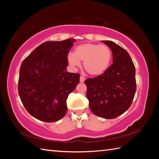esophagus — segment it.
<instances>
[{"label":"esophagus","mask_w":159,"mask_h":159,"mask_svg":"<svg viewBox=\"0 0 159 159\" xmlns=\"http://www.w3.org/2000/svg\"><path fill=\"white\" fill-rule=\"evenodd\" d=\"M85 80V78L84 76H80V83L84 82V80Z\"/></svg>","instance_id":"1"}]
</instances>
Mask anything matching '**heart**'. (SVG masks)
Segmentation results:
<instances>
[{"instance_id":"obj_1","label":"heart","mask_w":159,"mask_h":159,"mask_svg":"<svg viewBox=\"0 0 159 159\" xmlns=\"http://www.w3.org/2000/svg\"><path fill=\"white\" fill-rule=\"evenodd\" d=\"M112 59V52L105 45L83 43L76 47L74 53L70 52L67 56L70 65L79 66L80 61L83 67L92 76L103 74L109 68Z\"/></svg>"}]
</instances>
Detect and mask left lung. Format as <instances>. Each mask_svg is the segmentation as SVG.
Here are the masks:
<instances>
[{"instance_id":"1","label":"left lung","mask_w":159,"mask_h":159,"mask_svg":"<svg viewBox=\"0 0 159 159\" xmlns=\"http://www.w3.org/2000/svg\"><path fill=\"white\" fill-rule=\"evenodd\" d=\"M112 51L113 63L103 74L86 79L91 111L112 119L130 108L136 92L135 68L128 52L115 43L103 41Z\"/></svg>"}]
</instances>
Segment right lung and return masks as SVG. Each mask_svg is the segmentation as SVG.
Returning <instances> with one entry per match:
<instances>
[{"mask_svg":"<svg viewBox=\"0 0 159 159\" xmlns=\"http://www.w3.org/2000/svg\"><path fill=\"white\" fill-rule=\"evenodd\" d=\"M75 41L45 42L21 64L19 95L26 111L36 119L52 123L66 114V99L80 81L79 74L66 71L67 56Z\"/></svg>","mask_w":159,"mask_h":159,"instance_id":"add662e5","label":"right lung"}]
</instances>
